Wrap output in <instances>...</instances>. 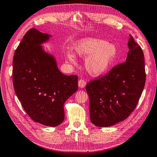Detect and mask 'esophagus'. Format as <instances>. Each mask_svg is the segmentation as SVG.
<instances>
[{
    "mask_svg": "<svg viewBox=\"0 0 157 157\" xmlns=\"http://www.w3.org/2000/svg\"><path fill=\"white\" fill-rule=\"evenodd\" d=\"M86 82L84 79H79L78 86L79 87H82V88H83V87H84L86 86Z\"/></svg>",
    "mask_w": 157,
    "mask_h": 157,
    "instance_id": "1",
    "label": "esophagus"
}]
</instances>
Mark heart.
<instances>
[{
	"mask_svg": "<svg viewBox=\"0 0 157 157\" xmlns=\"http://www.w3.org/2000/svg\"><path fill=\"white\" fill-rule=\"evenodd\" d=\"M74 49L79 56L87 57L85 61L86 70L94 76L106 72L118 56L117 47L114 44L92 37L79 40L74 45ZM66 59L71 64L76 63L74 53H67Z\"/></svg>",
	"mask_w": 157,
	"mask_h": 157,
	"instance_id": "b5f03b06",
	"label": "heart"
}]
</instances>
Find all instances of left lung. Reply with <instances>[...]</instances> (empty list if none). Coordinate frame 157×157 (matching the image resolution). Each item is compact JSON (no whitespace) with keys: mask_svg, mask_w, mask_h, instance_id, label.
Segmentation results:
<instances>
[{"mask_svg":"<svg viewBox=\"0 0 157 157\" xmlns=\"http://www.w3.org/2000/svg\"><path fill=\"white\" fill-rule=\"evenodd\" d=\"M128 46L125 62L86 85L90 121L96 126H111L126 119L143 93L146 81L144 53L130 35Z\"/></svg>","mask_w":157,"mask_h":157,"instance_id":"8db88e82","label":"left lung"}]
</instances>
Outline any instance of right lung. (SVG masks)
<instances>
[{"label": "right lung", "instance_id": "obj_1", "mask_svg": "<svg viewBox=\"0 0 157 157\" xmlns=\"http://www.w3.org/2000/svg\"><path fill=\"white\" fill-rule=\"evenodd\" d=\"M50 37L36 29L25 33L14 52L13 83L25 111L35 122L57 126L64 120L65 101L78 89L76 75H65L41 44Z\"/></svg>", "mask_w": 157, "mask_h": 157}]
</instances>
